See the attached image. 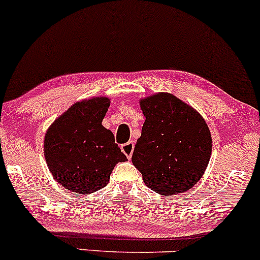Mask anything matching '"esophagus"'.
Instances as JSON below:
<instances>
[{
  "instance_id": "34e87169",
  "label": "esophagus",
  "mask_w": 260,
  "mask_h": 260,
  "mask_svg": "<svg viewBox=\"0 0 260 260\" xmlns=\"http://www.w3.org/2000/svg\"><path fill=\"white\" fill-rule=\"evenodd\" d=\"M121 150H122V153L126 155L128 159H131V157H132L133 150H134V142H128V143H126V144H122Z\"/></svg>"
}]
</instances>
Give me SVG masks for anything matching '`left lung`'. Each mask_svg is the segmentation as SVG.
I'll use <instances>...</instances> for the list:
<instances>
[{
    "label": "left lung",
    "instance_id": "left-lung-1",
    "mask_svg": "<svg viewBox=\"0 0 260 260\" xmlns=\"http://www.w3.org/2000/svg\"><path fill=\"white\" fill-rule=\"evenodd\" d=\"M145 116L132 162L154 192L172 196L202 178L211 155L210 131L203 117L183 101L159 92L140 100Z\"/></svg>",
    "mask_w": 260,
    "mask_h": 260
}]
</instances>
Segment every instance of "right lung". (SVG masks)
<instances>
[{
    "label": "right lung",
    "instance_id": "right-lung-1",
    "mask_svg": "<svg viewBox=\"0 0 260 260\" xmlns=\"http://www.w3.org/2000/svg\"><path fill=\"white\" fill-rule=\"evenodd\" d=\"M109 106L107 98L76 103L47 129V166L71 192L90 194L101 189L109 183L116 164L127 160L111 131L101 124Z\"/></svg>",
    "mask_w": 260,
    "mask_h": 260
}]
</instances>
